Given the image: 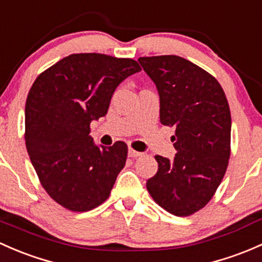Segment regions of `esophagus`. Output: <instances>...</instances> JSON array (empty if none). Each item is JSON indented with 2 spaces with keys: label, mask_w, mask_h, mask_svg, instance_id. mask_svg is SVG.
<instances>
[{
  "label": "esophagus",
  "mask_w": 262,
  "mask_h": 262,
  "mask_svg": "<svg viewBox=\"0 0 262 262\" xmlns=\"http://www.w3.org/2000/svg\"><path fill=\"white\" fill-rule=\"evenodd\" d=\"M128 156L132 157V158H137V157L142 156V153L137 152V150H134L133 148H129V149H128Z\"/></svg>",
  "instance_id": "34e87169"
}]
</instances>
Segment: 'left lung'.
<instances>
[{
    "label": "left lung",
    "mask_w": 262,
    "mask_h": 262,
    "mask_svg": "<svg viewBox=\"0 0 262 262\" xmlns=\"http://www.w3.org/2000/svg\"><path fill=\"white\" fill-rule=\"evenodd\" d=\"M156 84L163 125L174 126L177 150L169 161L156 156L158 170L147 189L162 208L189 216L219 188L231 154V113L220 82L193 62L176 56L139 57Z\"/></svg>",
    "instance_id": "obj_1"
}]
</instances>
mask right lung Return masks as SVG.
<instances>
[{
	"label": "right lung",
	"instance_id": "right-lung-1",
	"mask_svg": "<svg viewBox=\"0 0 262 262\" xmlns=\"http://www.w3.org/2000/svg\"><path fill=\"white\" fill-rule=\"evenodd\" d=\"M142 70L133 59L73 54L41 73L25 106V142L37 177L66 210L90 211L109 197L128 147H98L90 123L108 113L124 79Z\"/></svg>",
	"mask_w": 262,
	"mask_h": 262
}]
</instances>
